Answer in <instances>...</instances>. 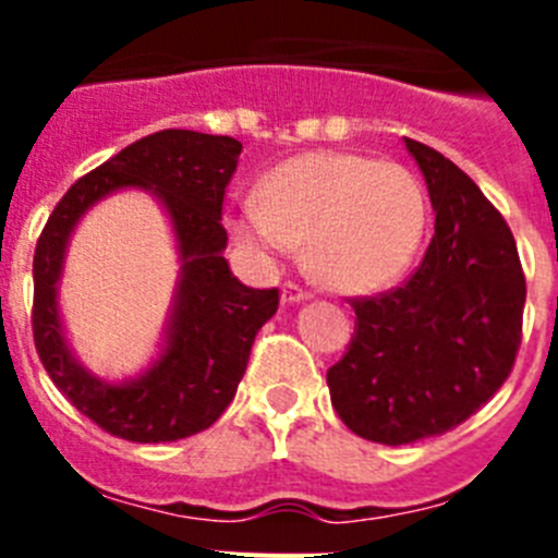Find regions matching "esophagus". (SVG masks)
I'll return each mask as SVG.
<instances>
[{
    "label": "esophagus",
    "instance_id": "obj_1",
    "mask_svg": "<svg viewBox=\"0 0 558 558\" xmlns=\"http://www.w3.org/2000/svg\"><path fill=\"white\" fill-rule=\"evenodd\" d=\"M310 299V290H304L302 284L295 282H288L282 288V302L284 304H295V302H307Z\"/></svg>",
    "mask_w": 558,
    "mask_h": 558
}]
</instances>
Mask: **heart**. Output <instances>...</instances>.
<instances>
[{
    "label": "heart",
    "mask_w": 558,
    "mask_h": 558,
    "mask_svg": "<svg viewBox=\"0 0 558 558\" xmlns=\"http://www.w3.org/2000/svg\"><path fill=\"white\" fill-rule=\"evenodd\" d=\"M425 226L427 195L408 167L315 150L276 167L263 198L236 209L231 234L259 263L304 243L318 282L340 293H368L411 265Z\"/></svg>",
    "instance_id": "1"
}]
</instances>
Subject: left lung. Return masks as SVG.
Listing matches in <instances>:
<instances>
[{
	"label": "left lung",
	"mask_w": 558,
	"mask_h": 558,
	"mask_svg": "<svg viewBox=\"0 0 558 558\" xmlns=\"http://www.w3.org/2000/svg\"><path fill=\"white\" fill-rule=\"evenodd\" d=\"M405 145L425 172L436 234L399 288L349 302L354 335L327 372L340 422L391 447L441 436L495 397L514 366L525 307L500 211L441 153Z\"/></svg>",
	"instance_id": "obj_1"
}]
</instances>
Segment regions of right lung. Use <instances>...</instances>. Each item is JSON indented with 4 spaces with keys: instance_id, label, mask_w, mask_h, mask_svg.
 I'll use <instances>...</instances> for the list:
<instances>
[{
    "instance_id": "1",
    "label": "right lung",
    "mask_w": 558,
    "mask_h": 558,
    "mask_svg": "<svg viewBox=\"0 0 558 558\" xmlns=\"http://www.w3.org/2000/svg\"><path fill=\"white\" fill-rule=\"evenodd\" d=\"M243 145L231 136L150 133L69 186L49 215L33 256V338L58 391L106 433L140 445L206 430L234 399L256 332L279 307V290L236 282L223 248L226 186ZM145 185L171 211L185 259L162 357L133 384L111 387L81 369L65 349L54 284L62 248L80 215L108 191Z\"/></svg>"
}]
</instances>
